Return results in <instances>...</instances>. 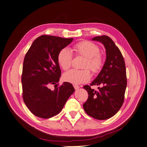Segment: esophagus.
<instances>
[{"label":"esophagus","mask_w":147,"mask_h":147,"mask_svg":"<svg viewBox=\"0 0 147 147\" xmlns=\"http://www.w3.org/2000/svg\"><path fill=\"white\" fill-rule=\"evenodd\" d=\"M74 88H75V90H77V89H78L80 88V87L78 85L75 84V85H74Z\"/></svg>","instance_id":"obj_1"}]
</instances>
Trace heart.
<instances>
[{
    "label": "heart",
    "instance_id": "b5f03b06",
    "mask_svg": "<svg viewBox=\"0 0 147 147\" xmlns=\"http://www.w3.org/2000/svg\"><path fill=\"white\" fill-rule=\"evenodd\" d=\"M76 53L86 58L83 64L84 69H90L94 73H98L102 68L103 58L99 53L100 49L95 43L90 41H83L77 43L73 47ZM73 56L70 51L66 48L61 49L58 54L57 60L64 70H67L72 64ZM63 78L67 82L78 84L88 82L91 78L88 69L78 70L73 69L63 75Z\"/></svg>",
    "mask_w": 147,
    "mask_h": 147
}]
</instances>
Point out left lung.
I'll list each match as a JSON object with an SVG mask.
<instances>
[{
    "mask_svg": "<svg viewBox=\"0 0 147 147\" xmlns=\"http://www.w3.org/2000/svg\"><path fill=\"white\" fill-rule=\"evenodd\" d=\"M92 40L102 43L106 50V59L96 79L90 86L83 87L88 94L83 108L88 115L104 120L114 116L124 102L127 84L125 64L121 51L110 37L96 36ZM94 85L101 87L94 90L90 88Z\"/></svg>",
    "mask_w": 147,
    "mask_h": 147,
    "instance_id": "obj_1",
    "label": "left lung"
}]
</instances>
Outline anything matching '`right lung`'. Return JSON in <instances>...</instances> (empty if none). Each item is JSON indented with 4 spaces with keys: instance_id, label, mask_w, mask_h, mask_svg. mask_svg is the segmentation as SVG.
I'll return each mask as SVG.
<instances>
[{
    "instance_id": "right-lung-1",
    "label": "right lung",
    "mask_w": 147,
    "mask_h": 147,
    "mask_svg": "<svg viewBox=\"0 0 147 147\" xmlns=\"http://www.w3.org/2000/svg\"><path fill=\"white\" fill-rule=\"evenodd\" d=\"M73 38L42 35L32 43L25 55L22 75L23 99L36 116L49 118L58 114L74 92L73 85L64 82L57 87L61 70L57 60L59 51ZM51 84L57 87L49 89Z\"/></svg>"
}]
</instances>
